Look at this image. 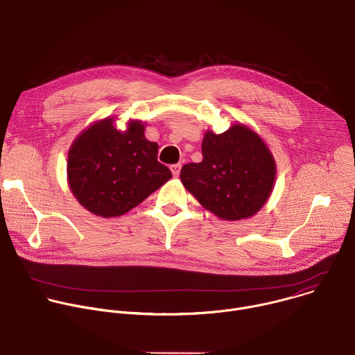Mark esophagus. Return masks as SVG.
Here are the masks:
<instances>
[{
  "label": "esophagus",
  "instance_id": "34e87169",
  "mask_svg": "<svg viewBox=\"0 0 355 355\" xmlns=\"http://www.w3.org/2000/svg\"><path fill=\"white\" fill-rule=\"evenodd\" d=\"M171 173L174 177H178L180 175V171H181V164H173L171 167Z\"/></svg>",
  "mask_w": 355,
  "mask_h": 355
}]
</instances>
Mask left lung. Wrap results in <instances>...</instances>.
Listing matches in <instances>:
<instances>
[{
    "mask_svg": "<svg viewBox=\"0 0 355 355\" xmlns=\"http://www.w3.org/2000/svg\"><path fill=\"white\" fill-rule=\"evenodd\" d=\"M200 163L181 168V182L205 209L223 220L256 215L268 200L277 174L275 160L263 139L234 123L216 135L207 130Z\"/></svg>",
    "mask_w": 355,
    "mask_h": 355,
    "instance_id": "1",
    "label": "left lung"
}]
</instances>
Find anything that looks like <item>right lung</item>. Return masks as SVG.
Instances as JSON below:
<instances>
[{"instance_id": "add662e5", "label": "right lung", "mask_w": 355, "mask_h": 355, "mask_svg": "<svg viewBox=\"0 0 355 355\" xmlns=\"http://www.w3.org/2000/svg\"><path fill=\"white\" fill-rule=\"evenodd\" d=\"M157 153L159 144L144 137L141 122H129L123 132L114 118L95 122L69 150V187L91 214L121 216L173 177Z\"/></svg>"}]
</instances>
